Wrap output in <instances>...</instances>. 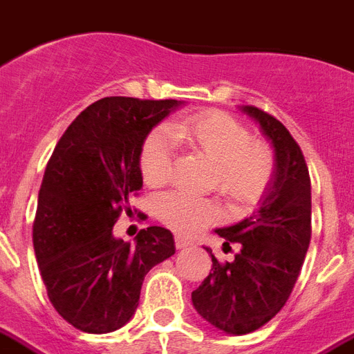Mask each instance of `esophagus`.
<instances>
[{
	"label": "esophagus",
	"mask_w": 354,
	"mask_h": 354,
	"mask_svg": "<svg viewBox=\"0 0 354 354\" xmlns=\"http://www.w3.org/2000/svg\"><path fill=\"white\" fill-rule=\"evenodd\" d=\"M174 245H176V249H183V247L192 245V240H189L185 236H176L174 238Z\"/></svg>",
	"instance_id": "obj_1"
}]
</instances>
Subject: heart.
Masks as SVG:
<instances>
[{
    "label": "heart",
    "instance_id": "1",
    "mask_svg": "<svg viewBox=\"0 0 354 354\" xmlns=\"http://www.w3.org/2000/svg\"><path fill=\"white\" fill-rule=\"evenodd\" d=\"M174 142L203 152L216 169L218 189L240 207L254 205L266 196L277 174V158L261 140L232 116L220 111L192 114L165 129L152 131L140 151V172L147 185L169 182L174 165ZM156 214L172 231L192 234L220 218L212 200L191 192L172 191L156 200Z\"/></svg>",
    "mask_w": 354,
    "mask_h": 354
}]
</instances>
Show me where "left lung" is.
Segmentation results:
<instances>
[{
    "label": "left lung",
    "instance_id": "8db88e82",
    "mask_svg": "<svg viewBox=\"0 0 354 354\" xmlns=\"http://www.w3.org/2000/svg\"><path fill=\"white\" fill-rule=\"evenodd\" d=\"M260 123L274 147L277 174L257 212L236 225L216 229L223 247L236 245L232 261L212 258L209 277L192 291V306L211 326L247 335L266 326L286 306L311 242V178L291 132L252 105L242 109Z\"/></svg>",
    "mask_w": 354,
    "mask_h": 354
}]
</instances>
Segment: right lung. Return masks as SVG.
<instances>
[{"label":"right lung","instance_id":"right-lung-1","mask_svg":"<svg viewBox=\"0 0 354 354\" xmlns=\"http://www.w3.org/2000/svg\"><path fill=\"white\" fill-rule=\"evenodd\" d=\"M176 100L102 97L80 112L48 160L37 196L32 242L57 315L83 333L125 326L140 301L143 278L174 254L171 231L152 225L136 243L112 227L138 196L140 151ZM136 212V209H134Z\"/></svg>","mask_w":354,"mask_h":354}]
</instances>
